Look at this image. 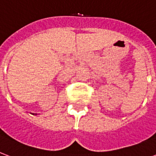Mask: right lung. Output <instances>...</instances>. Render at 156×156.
<instances>
[{"label":"right lung","mask_w":156,"mask_h":156,"mask_svg":"<svg viewBox=\"0 0 156 156\" xmlns=\"http://www.w3.org/2000/svg\"><path fill=\"white\" fill-rule=\"evenodd\" d=\"M32 115H37V114H32Z\"/></svg>","instance_id":"add662e5"}]
</instances>
